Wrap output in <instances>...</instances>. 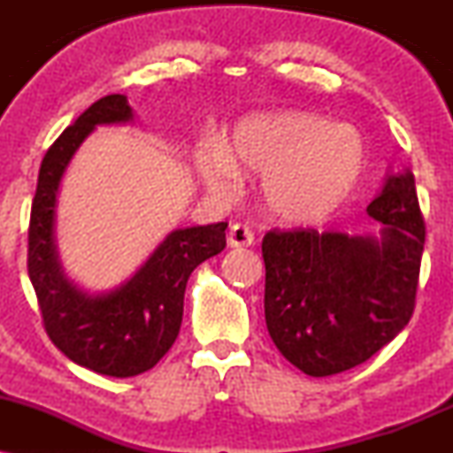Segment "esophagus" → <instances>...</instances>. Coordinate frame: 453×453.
<instances>
[{
  "mask_svg": "<svg viewBox=\"0 0 453 453\" xmlns=\"http://www.w3.org/2000/svg\"><path fill=\"white\" fill-rule=\"evenodd\" d=\"M256 236H253L251 227L244 226V223H234L227 232V244L230 247H251Z\"/></svg>",
  "mask_w": 453,
  "mask_h": 453,
  "instance_id": "esophagus-1",
  "label": "esophagus"
}]
</instances>
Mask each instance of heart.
Instances as JSON below:
<instances>
[{
	"label": "heart",
	"instance_id": "1",
	"mask_svg": "<svg viewBox=\"0 0 453 453\" xmlns=\"http://www.w3.org/2000/svg\"><path fill=\"white\" fill-rule=\"evenodd\" d=\"M202 179L232 196L241 173L264 176V196L280 219L319 223L349 200L366 168V144L356 127L309 112L244 119L227 144L197 153Z\"/></svg>",
	"mask_w": 453,
	"mask_h": 453
}]
</instances>
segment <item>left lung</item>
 Wrapping results in <instances>:
<instances>
[{
  "label": "left lung",
  "mask_w": 453,
  "mask_h": 453,
  "mask_svg": "<svg viewBox=\"0 0 453 453\" xmlns=\"http://www.w3.org/2000/svg\"><path fill=\"white\" fill-rule=\"evenodd\" d=\"M366 211L381 238L274 227L262 241L270 339L311 377L366 362L413 315L426 242L413 174L389 176Z\"/></svg>",
  "instance_id": "obj_1"
}]
</instances>
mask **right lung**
<instances>
[{"instance_id":"right-lung-1","label":"right lung","mask_w":453,"mask_h":453,"mask_svg":"<svg viewBox=\"0 0 453 453\" xmlns=\"http://www.w3.org/2000/svg\"><path fill=\"white\" fill-rule=\"evenodd\" d=\"M132 119L121 93L91 104L46 150L31 202L27 273L49 339L72 362L108 377H136L168 353L183 321L191 273L226 247L227 223L176 230L142 268L111 294L87 296L61 273L53 221L59 180L81 142L102 123Z\"/></svg>"}]
</instances>
